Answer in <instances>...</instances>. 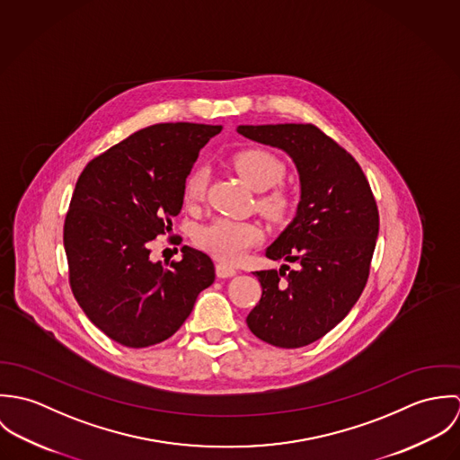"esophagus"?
I'll use <instances>...</instances> for the list:
<instances>
[{
	"instance_id": "34e87169",
	"label": "esophagus",
	"mask_w": 460,
	"mask_h": 460,
	"mask_svg": "<svg viewBox=\"0 0 460 460\" xmlns=\"http://www.w3.org/2000/svg\"><path fill=\"white\" fill-rule=\"evenodd\" d=\"M216 274H217V278H232L237 274V269L228 263L219 262L216 265Z\"/></svg>"
}]
</instances>
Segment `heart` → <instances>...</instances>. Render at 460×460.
<instances>
[{
    "label": "heart",
    "instance_id": "b5f03b06",
    "mask_svg": "<svg viewBox=\"0 0 460 460\" xmlns=\"http://www.w3.org/2000/svg\"><path fill=\"white\" fill-rule=\"evenodd\" d=\"M232 164L243 181L263 191L278 184L285 175L283 163L265 148H244L232 155ZM207 177L203 170H193L184 182V199L188 205H197L205 197ZM263 214L274 221L285 219L292 210V199L283 190H272L263 193L259 199ZM262 228L252 221H234L228 217H217L197 232L198 246L212 257L225 262H237L248 250L262 243Z\"/></svg>",
    "mask_w": 460,
    "mask_h": 460
}]
</instances>
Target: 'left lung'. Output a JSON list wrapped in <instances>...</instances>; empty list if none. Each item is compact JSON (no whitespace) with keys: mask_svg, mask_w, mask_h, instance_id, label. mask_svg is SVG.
Here are the masks:
<instances>
[{"mask_svg":"<svg viewBox=\"0 0 460 460\" xmlns=\"http://www.w3.org/2000/svg\"><path fill=\"white\" fill-rule=\"evenodd\" d=\"M248 139L283 150L296 164L301 199L265 250L287 263L253 272L262 297L246 323L263 341L305 347L345 319L359 299L379 234V212L356 159L312 124L239 126Z\"/></svg>","mask_w":460,"mask_h":460,"instance_id":"left-lung-1","label":"left lung"}]
</instances>
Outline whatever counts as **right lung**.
I'll list each match as a JSON object with an SVG mask.
<instances>
[{"instance_id":"obj_1","label":"right lung","mask_w":460,"mask_h":460,"mask_svg":"<svg viewBox=\"0 0 460 460\" xmlns=\"http://www.w3.org/2000/svg\"><path fill=\"white\" fill-rule=\"evenodd\" d=\"M221 126L155 124L92 159L75 182L64 226L70 288L111 340L141 349L168 340L214 283V263L182 248V261H150L172 230L198 152Z\"/></svg>"}]
</instances>
